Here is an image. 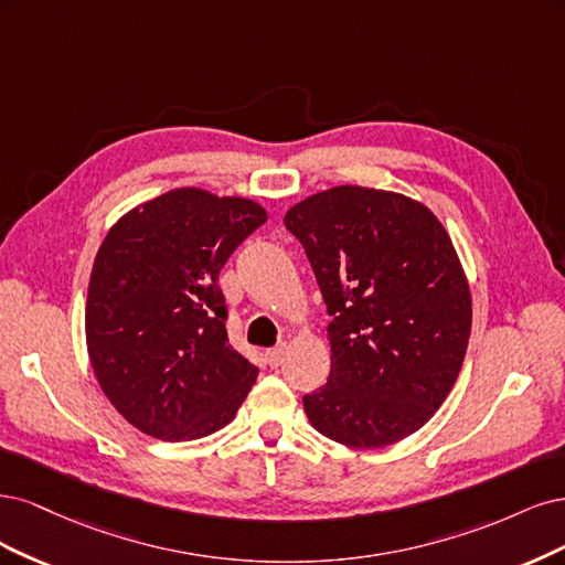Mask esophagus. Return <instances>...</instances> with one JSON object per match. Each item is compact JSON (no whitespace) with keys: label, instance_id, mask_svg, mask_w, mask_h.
<instances>
[{"label":"esophagus","instance_id":"34e87169","mask_svg":"<svg viewBox=\"0 0 565 565\" xmlns=\"http://www.w3.org/2000/svg\"><path fill=\"white\" fill-rule=\"evenodd\" d=\"M284 356H286V344H279V348H271L265 352V359L271 369H277L284 363Z\"/></svg>","mask_w":565,"mask_h":565}]
</instances>
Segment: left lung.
<instances>
[{
    "label": "left lung",
    "mask_w": 565,
    "mask_h": 565,
    "mask_svg": "<svg viewBox=\"0 0 565 565\" xmlns=\"http://www.w3.org/2000/svg\"><path fill=\"white\" fill-rule=\"evenodd\" d=\"M331 315L329 382L302 396L309 423L350 448L406 439L462 369L471 296L436 215L359 185L307 196L284 217Z\"/></svg>",
    "instance_id": "obj_1"
}]
</instances>
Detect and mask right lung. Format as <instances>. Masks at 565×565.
Segmentation results:
<instances>
[{"label": "right lung", "mask_w": 565, "mask_h": 565, "mask_svg": "<svg viewBox=\"0 0 565 565\" xmlns=\"http://www.w3.org/2000/svg\"><path fill=\"white\" fill-rule=\"evenodd\" d=\"M265 221L250 199L183 188L107 232L88 281L86 348L105 396L140 431L202 439L250 392L258 369L227 340L217 275Z\"/></svg>", "instance_id": "obj_1"}]
</instances>
